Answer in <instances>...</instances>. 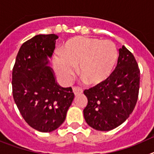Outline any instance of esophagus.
<instances>
[{
	"label": "esophagus",
	"instance_id": "1",
	"mask_svg": "<svg viewBox=\"0 0 154 154\" xmlns=\"http://www.w3.org/2000/svg\"><path fill=\"white\" fill-rule=\"evenodd\" d=\"M73 91H74V93L75 95H77V94H82L83 93V90L79 87H73Z\"/></svg>",
	"mask_w": 154,
	"mask_h": 154
}]
</instances>
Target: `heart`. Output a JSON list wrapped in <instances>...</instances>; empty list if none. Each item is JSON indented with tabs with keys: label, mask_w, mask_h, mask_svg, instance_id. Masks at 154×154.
I'll return each mask as SVG.
<instances>
[{
	"label": "heart",
	"mask_w": 154,
	"mask_h": 154,
	"mask_svg": "<svg viewBox=\"0 0 154 154\" xmlns=\"http://www.w3.org/2000/svg\"><path fill=\"white\" fill-rule=\"evenodd\" d=\"M61 56H55L57 74L66 83L74 77L76 67L87 82L97 85L104 81L113 71L118 52L112 41L79 37L70 39L61 49Z\"/></svg>",
	"instance_id": "heart-1"
}]
</instances>
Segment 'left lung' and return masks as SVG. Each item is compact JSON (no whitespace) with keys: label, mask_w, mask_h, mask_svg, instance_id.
Returning a JSON list of instances; mask_svg holds the SVG:
<instances>
[{"label":"left lung","mask_w":154,"mask_h":154,"mask_svg":"<svg viewBox=\"0 0 154 154\" xmlns=\"http://www.w3.org/2000/svg\"><path fill=\"white\" fill-rule=\"evenodd\" d=\"M140 68L134 54L123 45L117 65L102 83L84 90L87 97L84 110L86 122L95 130L111 131L134 111L139 95Z\"/></svg>","instance_id":"1"}]
</instances>
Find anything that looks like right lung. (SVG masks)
I'll list each match as a JSON object with an SVG mask.
<instances>
[{
	"label": "right lung",
	"instance_id": "add662e5",
	"mask_svg": "<svg viewBox=\"0 0 154 154\" xmlns=\"http://www.w3.org/2000/svg\"><path fill=\"white\" fill-rule=\"evenodd\" d=\"M57 38L54 34H39L23 43L12 71L15 103L28 125L41 132H51L63 124L74 98L71 87L58 85L47 66Z\"/></svg>",
	"mask_w": 154,
	"mask_h": 154
}]
</instances>
